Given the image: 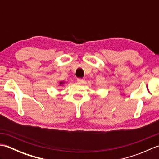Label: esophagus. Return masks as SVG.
<instances>
[{
	"label": "esophagus",
	"instance_id": "34e87169",
	"mask_svg": "<svg viewBox=\"0 0 159 159\" xmlns=\"http://www.w3.org/2000/svg\"><path fill=\"white\" fill-rule=\"evenodd\" d=\"M77 81L79 83H83L84 82H85V80L83 79H77Z\"/></svg>",
	"mask_w": 159,
	"mask_h": 159
}]
</instances>
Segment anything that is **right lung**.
<instances>
[{
    "instance_id": "1",
    "label": "right lung",
    "mask_w": 159,
    "mask_h": 159,
    "mask_svg": "<svg viewBox=\"0 0 159 159\" xmlns=\"http://www.w3.org/2000/svg\"><path fill=\"white\" fill-rule=\"evenodd\" d=\"M66 83L65 81H60L59 82V85L60 86H62V85H64V83Z\"/></svg>"
}]
</instances>
